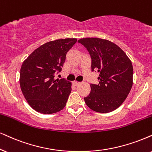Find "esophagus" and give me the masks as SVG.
I'll return each mask as SVG.
<instances>
[{"label": "esophagus", "mask_w": 152, "mask_h": 152, "mask_svg": "<svg viewBox=\"0 0 152 152\" xmlns=\"http://www.w3.org/2000/svg\"><path fill=\"white\" fill-rule=\"evenodd\" d=\"M80 83V82L76 81V80H74V81H73V84H74V86H78V85H79Z\"/></svg>", "instance_id": "1"}]
</instances>
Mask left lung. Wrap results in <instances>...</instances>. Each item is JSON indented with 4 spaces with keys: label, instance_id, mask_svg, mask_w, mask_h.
Returning <instances> with one entry per match:
<instances>
[{
    "label": "left lung",
    "instance_id": "obj_1",
    "mask_svg": "<svg viewBox=\"0 0 152 152\" xmlns=\"http://www.w3.org/2000/svg\"><path fill=\"white\" fill-rule=\"evenodd\" d=\"M91 57V69L99 73V83L90 84L84 100L92 110L109 113L122 104L132 86L133 68L124 50L108 40L86 38L78 40Z\"/></svg>",
    "mask_w": 152,
    "mask_h": 152
}]
</instances>
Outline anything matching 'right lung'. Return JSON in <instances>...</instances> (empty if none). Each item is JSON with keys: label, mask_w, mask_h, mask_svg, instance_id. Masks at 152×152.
Returning a JSON list of instances; mask_svg holds the SVG:
<instances>
[{"label": "right lung", "mask_w": 152, "mask_h": 152, "mask_svg": "<svg viewBox=\"0 0 152 152\" xmlns=\"http://www.w3.org/2000/svg\"><path fill=\"white\" fill-rule=\"evenodd\" d=\"M77 41L65 38L48 42L36 49L23 62L20 83L28 104L38 112L51 114L66 106L72 83L64 78L54 79L62 71L66 55Z\"/></svg>", "instance_id": "1"}]
</instances>
